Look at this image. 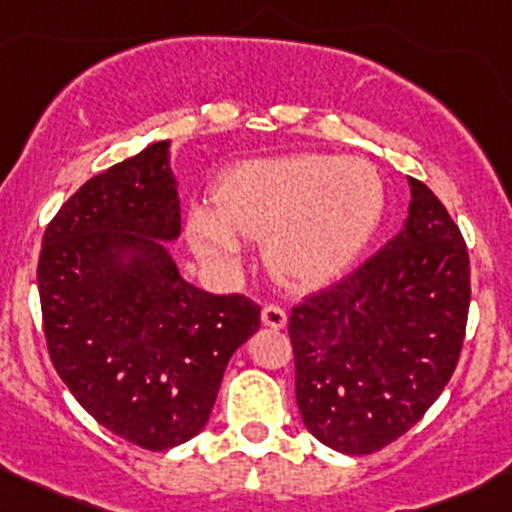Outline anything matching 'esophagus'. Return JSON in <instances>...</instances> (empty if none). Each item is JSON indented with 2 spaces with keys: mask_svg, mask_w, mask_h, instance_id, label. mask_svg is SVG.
<instances>
[{
  "mask_svg": "<svg viewBox=\"0 0 512 512\" xmlns=\"http://www.w3.org/2000/svg\"><path fill=\"white\" fill-rule=\"evenodd\" d=\"M261 320H263V325H266V328L281 330V328H286L288 315H286V310L281 308V305H263Z\"/></svg>",
  "mask_w": 512,
  "mask_h": 512,
  "instance_id": "34e87169",
  "label": "esophagus"
}]
</instances>
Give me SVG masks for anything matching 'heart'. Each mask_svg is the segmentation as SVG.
Returning <instances> with one entry per match:
<instances>
[{"label":"heart","instance_id":"1","mask_svg":"<svg viewBox=\"0 0 512 512\" xmlns=\"http://www.w3.org/2000/svg\"><path fill=\"white\" fill-rule=\"evenodd\" d=\"M384 212V182L362 157L288 155L231 167L214 209L194 207L187 231L209 263H234L241 236L268 239L281 276L323 283L345 271L372 239Z\"/></svg>","mask_w":512,"mask_h":512}]
</instances>
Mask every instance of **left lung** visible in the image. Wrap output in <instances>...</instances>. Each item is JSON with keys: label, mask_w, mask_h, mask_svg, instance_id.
<instances>
[{"label": "left lung", "mask_w": 512, "mask_h": 512, "mask_svg": "<svg viewBox=\"0 0 512 512\" xmlns=\"http://www.w3.org/2000/svg\"><path fill=\"white\" fill-rule=\"evenodd\" d=\"M409 187L404 229L288 320L305 429L347 456L412 429L449 384L466 335V241L424 182Z\"/></svg>", "instance_id": "obj_1"}]
</instances>
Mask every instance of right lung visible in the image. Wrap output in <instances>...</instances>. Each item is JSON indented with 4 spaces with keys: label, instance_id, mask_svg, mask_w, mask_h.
<instances>
[{
    "label": "right lung",
    "instance_id": "add662e5",
    "mask_svg": "<svg viewBox=\"0 0 512 512\" xmlns=\"http://www.w3.org/2000/svg\"><path fill=\"white\" fill-rule=\"evenodd\" d=\"M170 140L88 179L46 226L39 281L51 362L83 409L147 451L207 426L231 355L261 308L179 276Z\"/></svg>",
    "mask_w": 512,
    "mask_h": 512
}]
</instances>
